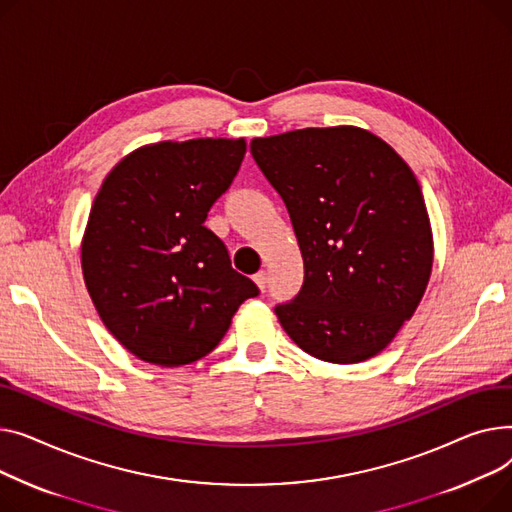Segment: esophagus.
Segmentation results:
<instances>
[{"label":"esophagus","mask_w":512,"mask_h":512,"mask_svg":"<svg viewBox=\"0 0 512 512\" xmlns=\"http://www.w3.org/2000/svg\"><path fill=\"white\" fill-rule=\"evenodd\" d=\"M254 283H256V287H258L260 291H264V287H266V275L262 273V270H260V273L254 275Z\"/></svg>","instance_id":"1"}]
</instances>
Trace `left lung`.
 Segmentation results:
<instances>
[{"label":"left lung","mask_w":512,"mask_h":512,"mask_svg":"<svg viewBox=\"0 0 512 512\" xmlns=\"http://www.w3.org/2000/svg\"><path fill=\"white\" fill-rule=\"evenodd\" d=\"M250 153L293 223L306 277L275 314L330 364H357L397 337L426 293L434 235L422 188L397 150L357 126L252 138Z\"/></svg>","instance_id":"left-lung-1"}]
</instances>
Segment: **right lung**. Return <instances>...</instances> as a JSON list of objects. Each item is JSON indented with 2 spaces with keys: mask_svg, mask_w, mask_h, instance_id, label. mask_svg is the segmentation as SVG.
Masks as SVG:
<instances>
[{
  "mask_svg": "<svg viewBox=\"0 0 512 512\" xmlns=\"http://www.w3.org/2000/svg\"><path fill=\"white\" fill-rule=\"evenodd\" d=\"M246 138L144 144L103 179L80 244L84 285L109 333L146 364L196 362L258 287L204 227Z\"/></svg>",
  "mask_w": 512,
  "mask_h": 512,
  "instance_id": "1",
  "label": "right lung"
}]
</instances>
